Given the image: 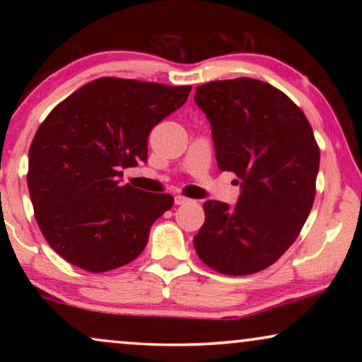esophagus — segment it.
Wrapping results in <instances>:
<instances>
[{
	"label": "esophagus",
	"instance_id": "34e87169",
	"mask_svg": "<svg viewBox=\"0 0 362 362\" xmlns=\"http://www.w3.org/2000/svg\"><path fill=\"white\" fill-rule=\"evenodd\" d=\"M191 199H187L185 196H176L175 197V204L176 206H185V204H189Z\"/></svg>",
	"mask_w": 362,
	"mask_h": 362
}]
</instances>
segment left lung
I'll return each instance as SVG.
<instances>
[{
  "instance_id": "obj_1",
  "label": "left lung",
  "mask_w": 362,
  "mask_h": 362,
  "mask_svg": "<svg viewBox=\"0 0 362 362\" xmlns=\"http://www.w3.org/2000/svg\"><path fill=\"white\" fill-rule=\"evenodd\" d=\"M194 100L211 122L217 166L242 187L234 207L204 202L194 249L219 274H257L288 250L313 207L320 168L313 128L290 97L257 78L202 83Z\"/></svg>"
}]
</instances>
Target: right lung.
I'll use <instances>...</instances> for the list:
<instances>
[{
    "instance_id": "obj_1",
    "label": "right lung",
    "mask_w": 362,
    "mask_h": 362,
    "mask_svg": "<svg viewBox=\"0 0 362 362\" xmlns=\"http://www.w3.org/2000/svg\"><path fill=\"white\" fill-rule=\"evenodd\" d=\"M191 86L100 77L51 110L29 148L28 189L47 244L93 274L135 260L171 194L122 186L148 160L153 127L187 100Z\"/></svg>"
}]
</instances>
